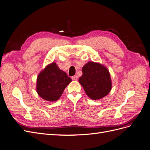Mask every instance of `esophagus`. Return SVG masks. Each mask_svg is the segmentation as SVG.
<instances>
[{
	"instance_id": "esophagus-1",
	"label": "esophagus",
	"mask_w": 150,
	"mask_h": 150,
	"mask_svg": "<svg viewBox=\"0 0 150 150\" xmlns=\"http://www.w3.org/2000/svg\"><path fill=\"white\" fill-rule=\"evenodd\" d=\"M72 80H74V81H77V80H78V76H72Z\"/></svg>"
}]
</instances>
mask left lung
<instances>
[{
	"instance_id": "8db88e82",
	"label": "left lung",
	"mask_w": 150,
	"mask_h": 150,
	"mask_svg": "<svg viewBox=\"0 0 150 150\" xmlns=\"http://www.w3.org/2000/svg\"><path fill=\"white\" fill-rule=\"evenodd\" d=\"M83 75L79 79L86 94L92 99H99L110 93L111 81L110 72L99 63L89 62L83 67Z\"/></svg>"
}]
</instances>
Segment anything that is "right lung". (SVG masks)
<instances>
[{
	"instance_id": "add662e5",
	"label": "right lung",
	"mask_w": 150,
	"mask_h": 150,
	"mask_svg": "<svg viewBox=\"0 0 150 150\" xmlns=\"http://www.w3.org/2000/svg\"><path fill=\"white\" fill-rule=\"evenodd\" d=\"M72 79L61 70L55 62L48 65L40 72L37 79V92L44 100L59 99Z\"/></svg>"
}]
</instances>
